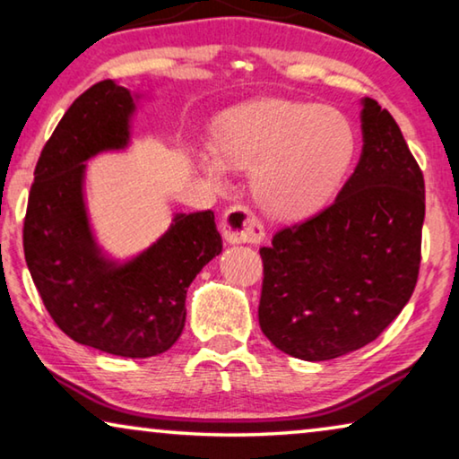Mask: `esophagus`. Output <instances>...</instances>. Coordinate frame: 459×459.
Masks as SVG:
<instances>
[{
  "label": "esophagus",
  "mask_w": 459,
  "mask_h": 459,
  "mask_svg": "<svg viewBox=\"0 0 459 459\" xmlns=\"http://www.w3.org/2000/svg\"><path fill=\"white\" fill-rule=\"evenodd\" d=\"M222 237L229 245H248V243H261L265 237L263 224L257 221L251 211L245 206H232L222 216L221 222Z\"/></svg>",
  "instance_id": "esophagus-1"
}]
</instances>
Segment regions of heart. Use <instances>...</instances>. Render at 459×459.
<instances>
[{
  "mask_svg": "<svg viewBox=\"0 0 459 459\" xmlns=\"http://www.w3.org/2000/svg\"><path fill=\"white\" fill-rule=\"evenodd\" d=\"M356 158L351 119L328 105L257 99L230 107L211 126L198 168L212 184L224 168L248 172L251 196L269 219L298 222L336 196Z\"/></svg>",
  "mask_w": 459,
  "mask_h": 459,
  "instance_id": "b5f03b06",
  "label": "heart"
}]
</instances>
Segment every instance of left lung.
I'll return each mask as SVG.
<instances>
[{
    "label": "left lung",
    "instance_id": "left-lung-1",
    "mask_svg": "<svg viewBox=\"0 0 459 459\" xmlns=\"http://www.w3.org/2000/svg\"><path fill=\"white\" fill-rule=\"evenodd\" d=\"M360 105L362 153L338 198L259 251L261 330L293 359L332 360L367 346L417 283L423 174L393 115L375 99Z\"/></svg>",
    "mask_w": 459,
    "mask_h": 459
}]
</instances>
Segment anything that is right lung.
<instances>
[{
    "instance_id": "add662e5",
    "label": "right lung",
    "mask_w": 459,
    "mask_h": 459,
    "mask_svg": "<svg viewBox=\"0 0 459 459\" xmlns=\"http://www.w3.org/2000/svg\"><path fill=\"white\" fill-rule=\"evenodd\" d=\"M145 95L115 81L74 100L44 145L24 221V255L46 309L79 344L123 359L169 351L186 322V291L222 251L214 212H178L169 229L126 259L97 243L87 161L126 152Z\"/></svg>"
}]
</instances>
